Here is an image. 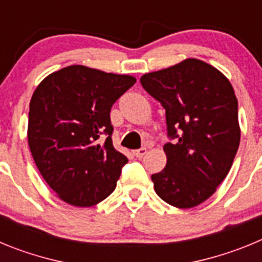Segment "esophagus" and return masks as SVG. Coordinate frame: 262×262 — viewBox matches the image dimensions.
<instances>
[{
	"label": "esophagus",
	"instance_id": "esophagus-1",
	"mask_svg": "<svg viewBox=\"0 0 262 262\" xmlns=\"http://www.w3.org/2000/svg\"><path fill=\"white\" fill-rule=\"evenodd\" d=\"M145 154H147V149H145V148H140V149H136V151H134V155H135L138 159H142Z\"/></svg>",
	"mask_w": 262,
	"mask_h": 262
}]
</instances>
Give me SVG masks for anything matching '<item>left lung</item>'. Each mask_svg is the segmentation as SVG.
<instances>
[{
    "mask_svg": "<svg viewBox=\"0 0 262 262\" xmlns=\"http://www.w3.org/2000/svg\"><path fill=\"white\" fill-rule=\"evenodd\" d=\"M140 84L165 108L170 140L164 145L166 166L151 177L155 191L178 209L201 205L228 174L239 148L232 85L196 59L147 73Z\"/></svg>",
    "mask_w": 262,
    "mask_h": 262,
    "instance_id": "8db88e82",
    "label": "left lung"
}]
</instances>
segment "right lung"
Wrapping results in <instances>:
<instances>
[{
  "label": "right lung",
  "instance_id": "obj_1",
  "mask_svg": "<svg viewBox=\"0 0 262 262\" xmlns=\"http://www.w3.org/2000/svg\"><path fill=\"white\" fill-rule=\"evenodd\" d=\"M135 82L133 76L71 66L32 94L30 151L46 182L69 205L89 207L114 191L128 160L113 145L110 110Z\"/></svg>",
  "mask_w": 262,
  "mask_h": 262
}]
</instances>
